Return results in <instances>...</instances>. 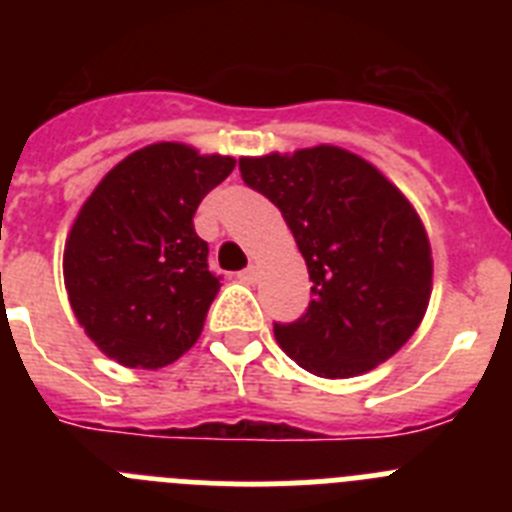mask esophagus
I'll return each instance as SVG.
<instances>
[{"mask_svg": "<svg viewBox=\"0 0 512 512\" xmlns=\"http://www.w3.org/2000/svg\"><path fill=\"white\" fill-rule=\"evenodd\" d=\"M259 274H261L259 266L251 264V266H248V269H243L241 274H238V277H241V282H246V284H256V282H259Z\"/></svg>", "mask_w": 512, "mask_h": 512, "instance_id": "34e87169", "label": "esophagus"}]
</instances>
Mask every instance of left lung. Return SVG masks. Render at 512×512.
<instances>
[{"label": "left lung", "mask_w": 512, "mask_h": 512, "mask_svg": "<svg viewBox=\"0 0 512 512\" xmlns=\"http://www.w3.org/2000/svg\"><path fill=\"white\" fill-rule=\"evenodd\" d=\"M238 169L279 207L312 282L305 315L274 325L284 354L323 379L392 359L433 289L431 241L408 197L366 158L328 143L243 156Z\"/></svg>", "instance_id": "obj_1"}]
</instances>
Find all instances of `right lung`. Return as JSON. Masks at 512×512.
I'll return each mask as SVG.
<instances>
[{"label":"right lung","mask_w":512,"mask_h":512,"mask_svg":"<svg viewBox=\"0 0 512 512\" xmlns=\"http://www.w3.org/2000/svg\"><path fill=\"white\" fill-rule=\"evenodd\" d=\"M235 158L151 143L112 166L63 248L71 310L104 356L130 369L174 364L197 343L220 279L192 217Z\"/></svg>","instance_id":"1"}]
</instances>
